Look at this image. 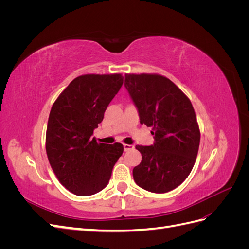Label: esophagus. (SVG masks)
Here are the masks:
<instances>
[{
	"label": "esophagus",
	"instance_id": "esophagus-1",
	"mask_svg": "<svg viewBox=\"0 0 249 249\" xmlns=\"http://www.w3.org/2000/svg\"><path fill=\"white\" fill-rule=\"evenodd\" d=\"M134 148V145H131V144H124V152H129V150L133 149Z\"/></svg>",
	"mask_w": 249,
	"mask_h": 249
}]
</instances>
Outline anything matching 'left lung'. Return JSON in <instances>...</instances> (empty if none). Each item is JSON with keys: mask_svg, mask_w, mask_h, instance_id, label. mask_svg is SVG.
Masks as SVG:
<instances>
[{"mask_svg": "<svg viewBox=\"0 0 249 249\" xmlns=\"http://www.w3.org/2000/svg\"><path fill=\"white\" fill-rule=\"evenodd\" d=\"M124 86L140 123L155 135L154 145L136 146L142 160L133 169L135 182L154 193L176 189L190 175L198 153L200 131L192 104L162 74L125 73Z\"/></svg>", "mask_w": 249, "mask_h": 249, "instance_id": "8db88e82", "label": "left lung"}]
</instances>
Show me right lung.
<instances>
[{
    "mask_svg": "<svg viewBox=\"0 0 249 249\" xmlns=\"http://www.w3.org/2000/svg\"><path fill=\"white\" fill-rule=\"evenodd\" d=\"M123 83L122 73L82 74L53 104L46 135L48 159L59 182L79 196L103 190L124 153L122 143L109 145L92 137Z\"/></svg>",
    "mask_w": 249,
    "mask_h": 249,
    "instance_id": "right-lung-1",
    "label": "right lung"
}]
</instances>
